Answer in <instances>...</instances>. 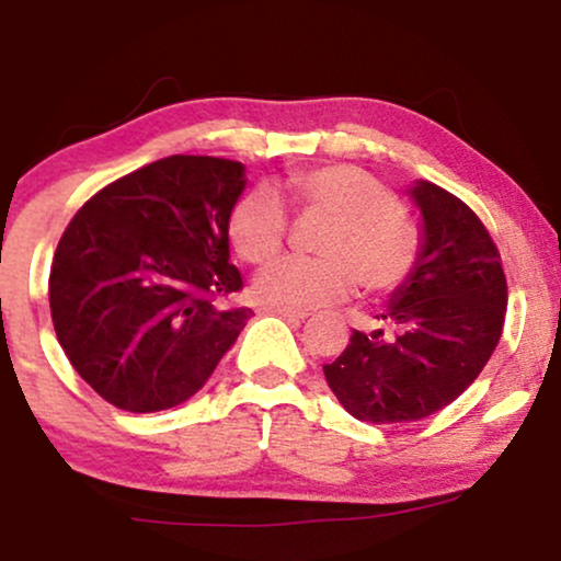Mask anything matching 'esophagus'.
Masks as SVG:
<instances>
[{"label": "esophagus", "instance_id": "esophagus-1", "mask_svg": "<svg viewBox=\"0 0 561 561\" xmlns=\"http://www.w3.org/2000/svg\"><path fill=\"white\" fill-rule=\"evenodd\" d=\"M263 311H266V313H276V317L289 319V321H302V319L308 317L306 311H293V308H282V306H263Z\"/></svg>", "mask_w": 561, "mask_h": 561}]
</instances>
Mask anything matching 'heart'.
Masks as SVG:
<instances>
[{
	"label": "heart",
	"instance_id": "obj_1",
	"mask_svg": "<svg viewBox=\"0 0 561 561\" xmlns=\"http://www.w3.org/2000/svg\"><path fill=\"white\" fill-rule=\"evenodd\" d=\"M289 205L300 216H324L317 237V259H287L266 268L255 293L268 306H330L345 298L356 282L364 293H392L416 272L422 234L379 179L356 165H311L285 179ZM289 237L285 199L268 186L248 192L229 214V240L242 261L263 266L282 255Z\"/></svg>",
	"mask_w": 561,
	"mask_h": 561
}]
</instances>
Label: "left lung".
<instances>
[{"mask_svg":"<svg viewBox=\"0 0 561 561\" xmlns=\"http://www.w3.org/2000/svg\"><path fill=\"white\" fill-rule=\"evenodd\" d=\"M411 195L424 216V248L377 317L392 334L353 330L345 351L324 364L337 401L362 422H416L456 401L504 330L506 276L485 224L437 184L420 182Z\"/></svg>","mask_w":561,"mask_h":561,"instance_id":"obj_1","label":"left lung"}]
</instances>
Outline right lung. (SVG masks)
<instances>
[{
	"label": "right lung",
	"instance_id": "add662e5",
	"mask_svg": "<svg viewBox=\"0 0 561 561\" xmlns=\"http://www.w3.org/2000/svg\"><path fill=\"white\" fill-rule=\"evenodd\" d=\"M244 165L169 156L102 186L70 218L49 272L68 362L107 403L150 414L208 382L253 317L229 263Z\"/></svg>",
	"mask_w": 561,
	"mask_h": 561
}]
</instances>
